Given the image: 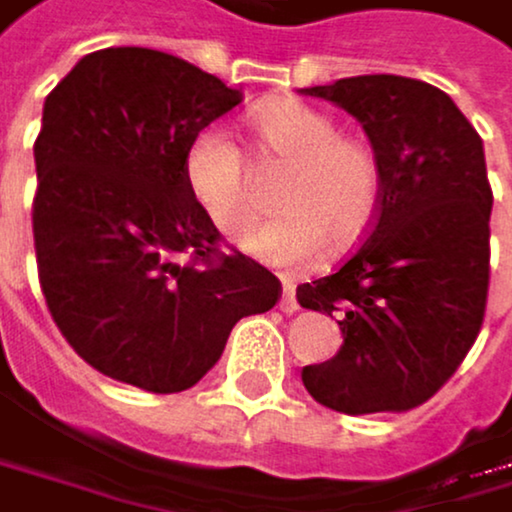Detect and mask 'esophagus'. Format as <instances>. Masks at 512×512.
Returning <instances> with one entry per match:
<instances>
[{"label":"esophagus","mask_w":512,"mask_h":512,"mask_svg":"<svg viewBox=\"0 0 512 512\" xmlns=\"http://www.w3.org/2000/svg\"><path fill=\"white\" fill-rule=\"evenodd\" d=\"M282 313H298V298H294V282L285 276L282 279V301H279Z\"/></svg>","instance_id":"obj_1"}]
</instances>
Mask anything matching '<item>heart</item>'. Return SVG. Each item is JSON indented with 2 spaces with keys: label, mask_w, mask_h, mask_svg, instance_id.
Masks as SVG:
<instances>
[{
  "label": "heart",
  "mask_w": 512,
  "mask_h": 512,
  "mask_svg": "<svg viewBox=\"0 0 512 512\" xmlns=\"http://www.w3.org/2000/svg\"><path fill=\"white\" fill-rule=\"evenodd\" d=\"M270 159L288 165L276 208L282 218L248 230L239 248L270 267H310L325 248L350 251L375 227L384 202V165L365 137L341 134L328 113L301 101H270L251 113ZM193 199L221 233L258 218L251 171L221 128L193 137L184 159Z\"/></svg>",
  "instance_id": "obj_1"
}]
</instances>
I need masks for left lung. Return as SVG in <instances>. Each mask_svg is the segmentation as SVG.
<instances>
[{"label":"left lung","mask_w":512,"mask_h":512,"mask_svg":"<svg viewBox=\"0 0 512 512\" xmlns=\"http://www.w3.org/2000/svg\"><path fill=\"white\" fill-rule=\"evenodd\" d=\"M301 91L347 110L384 165L368 239L338 273L298 285V304L338 313L344 334L301 381L344 415L408 411L455 375L482 328L491 254L482 137L421 79L381 73Z\"/></svg>","instance_id":"1"}]
</instances>
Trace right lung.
<instances>
[{
	"label": "right lung",
	"mask_w": 512,
	"mask_h": 512,
	"mask_svg": "<svg viewBox=\"0 0 512 512\" xmlns=\"http://www.w3.org/2000/svg\"><path fill=\"white\" fill-rule=\"evenodd\" d=\"M239 101V88L153 48L91 51L45 97L39 282L70 347L113 381L181 393L242 316L279 301L267 267L218 251L184 174L193 137Z\"/></svg>",
	"instance_id": "obj_1"
}]
</instances>
